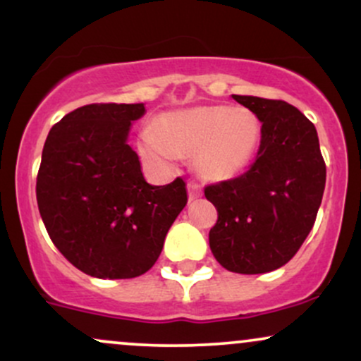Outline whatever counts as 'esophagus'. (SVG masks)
<instances>
[{
	"label": "esophagus",
	"mask_w": 361,
	"mask_h": 361,
	"mask_svg": "<svg viewBox=\"0 0 361 361\" xmlns=\"http://www.w3.org/2000/svg\"><path fill=\"white\" fill-rule=\"evenodd\" d=\"M202 197V188L197 183H188V198L190 202L197 200Z\"/></svg>",
	"instance_id": "34e87169"
}]
</instances>
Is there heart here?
<instances>
[{"label": "heart", "mask_w": 361, "mask_h": 361, "mask_svg": "<svg viewBox=\"0 0 361 361\" xmlns=\"http://www.w3.org/2000/svg\"><path fill=\"white\" fill-rule=\"evenodd\" d=\"M261 137V120L250 109L195 106L161 115L156 126L142 130L139 149L161 164L195 156V168L204 180L229 181L250 168Z\"/></svg>", "instance_id": "1"}]
</instances>
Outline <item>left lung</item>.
<instances>
[{
  "mask_svg": "<svg viewBox=\"0 0 361 361\" xmlns=\"http://www.w3.org/2000/svg\"><path fill=\"white\" fill-rule=\"evenodd\" d=\"M233 98L258 115L263 137L244 175L205 188L219 212L209 244L226 270L258 275L288 263L309 235L324 193L326 164L316 127L295 106Z\"/></svg>",
  "mask_w": 361,
  "mask_h": 361,
  "instance_id": "left-lung-1",
  "label": "left lung"
}]
</instances>
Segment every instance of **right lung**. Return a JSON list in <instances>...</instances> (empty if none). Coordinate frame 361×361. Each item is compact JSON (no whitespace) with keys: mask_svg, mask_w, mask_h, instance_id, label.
Returning <instances> with one entry per match:
<instances>
[{"mask_svg":"<svg viewBox=\"0 0 361 361\" xmlns=\"http://www.w3.org/2000/svg\"><path fill=\"white\" fill-rule=\"evenodd\" d=\"M144 103H94L49 132L37 176V204L52 243L78 270L97 279H135L159 258L164 238L185 209L181 178L144 180L128 146Z\"/></svg>","mask_w":361,"mask_h":361,"instance_id":"obj_1","label":"right lung"}]
</instances>
